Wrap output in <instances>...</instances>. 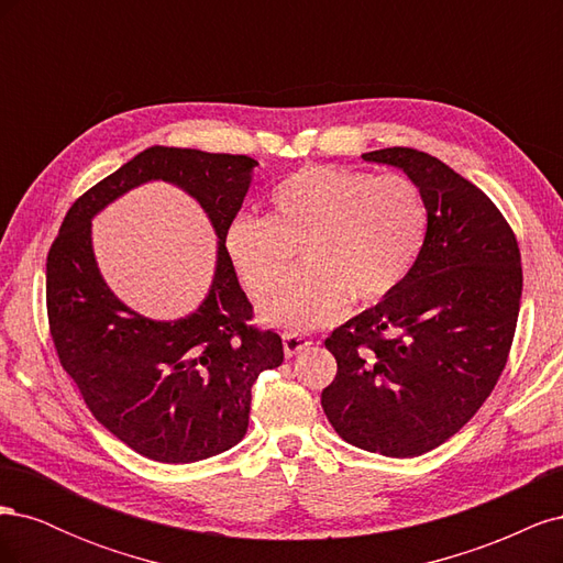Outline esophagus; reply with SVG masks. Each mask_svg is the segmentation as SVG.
<instances>
[{
	"mask_svg": "<svg viewBox=\"0 0 563 563\" xmlns=\"http://www.w3.org/2000/svg\"><path fill=\"white\" fill-rule=\"evenodd\" d=\"M312 345V338L300 333H284V354L296 356L298 352H305Z\"/></svg>",
	"mask_w": 563,
	"mask_h": 563,
	"instance_id": "1",
	"label": "esophagus"
}]
</instances>
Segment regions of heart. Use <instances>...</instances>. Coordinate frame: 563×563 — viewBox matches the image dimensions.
Wrapping results in <instances>:
<instances>
[{"label":"heart","mask_w":563,"mask_h":563,"mask_svg":"<svg viewBox=\"0 0 563 563\" xmlns=\"http://www.w3.org/2000/svg\"><path fill=\"white\" fill-rule=\"evenodd\" d=\"M269 216H236L225 234L230 258L255 300H265L291 269L265 319L312 331L354 302H376L406 279L428 236L418 185L399 174L371 176L338 166H302L269 192Z\"/></svg>","instance_id":"heart-1"}]
</instances>
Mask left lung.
Instances as JSON below:
<instances>
[{
    "mask_svg": "<svg viewBox=\"0 0 563 563\" xmlns=\"http://www.w3.org/2000/svg\"><path fill=\"white\" fill-rule=\"evenodd\" d=\"M422 192L428 236L406 279L327 338L338 373L321 391L347 444L422 455L479 411L507 364L521 302L512 228L479 187L413 147L362 155Z\"/></svg>",
    "mask_w": 563,
    "mask_h": 563,
    "instance_id": "left-lung-1",
    "label": "left lung"
}]
</instances>
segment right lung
<instances>
[{
    "mask_svg": "<svg viewBox=\"0 0 563 563\" xmlns=\"http://www.w3.org/2000/svg\"><path fill=\"white\" fill-rule=\"evenodd\" d=\"M255 166L246 155L147 147L73 203L48 251V329L63 368L93 418L157 463H197L240 444L255 378L284 362L282 338L249 323L253 308L225 249ZM150 179L178 184L195 196L219 236L208 298L174 322L126 309L92 255V216Z\"/></svg>",
    "mask_w": 563,
    "mask_h": 563,
    "instance_id": "obj_1",
    "label": "right lung"
}]
</instances>
